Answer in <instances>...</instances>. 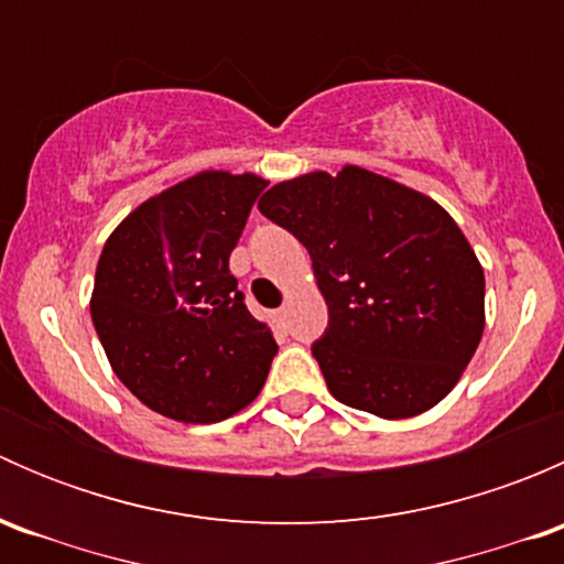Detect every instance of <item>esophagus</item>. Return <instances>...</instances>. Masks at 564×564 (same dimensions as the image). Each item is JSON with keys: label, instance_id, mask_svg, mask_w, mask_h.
<instances>
[{"label": "esophagus", "instance_id": "34e87169", "mask_svg": "<svg viewBox=\"0 0 564 564\" xmlns=\"http://www.w3.org/2000/svg\"><path fill=\"white\" fill-rule=\"evenodd\" d=\"M272 329H275V333H286V311L283 308H278V311H272Z\"/></svg>", "mask_w": 564, "mask_h": 564}]
</instances>
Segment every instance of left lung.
Wrapping results in <instances>:
<instances>
[{
    "mask_svg": "<svg viewBox=\"0 0 564 564\" xmlns=\"http://www.w3.org/2000/svg\"><path fill=\"white\" fill-rule=\"evenodd\" d=\"M259 209L308 248L329 314L311 351L340 403L398 420L456 388L486 324V278L440 204L346 166L281 182Z\"/></svg>",
    "mask_w": 564,
    "mask_h": 564,
    "instance_id": "left-lung-1",
    "label": "left lung"
}]
</instances>
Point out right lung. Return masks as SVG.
<instances>
[{"label":"right lung","instance_id":"add662e5","mask_svg":"<svg viewBox=\"0 0 564 564\" xmlns=\"http://www.w3.org/2000/svg\"><path fill=\"white\" fill-rule=\"evenodd\" d=\"M267 182L204 172L113 229L95 272L93 322L119 382L182 423H218L259 395L278 344L229 272Z\"/></svg>","mask_w":564,"mask_h":564}]
</instances>
